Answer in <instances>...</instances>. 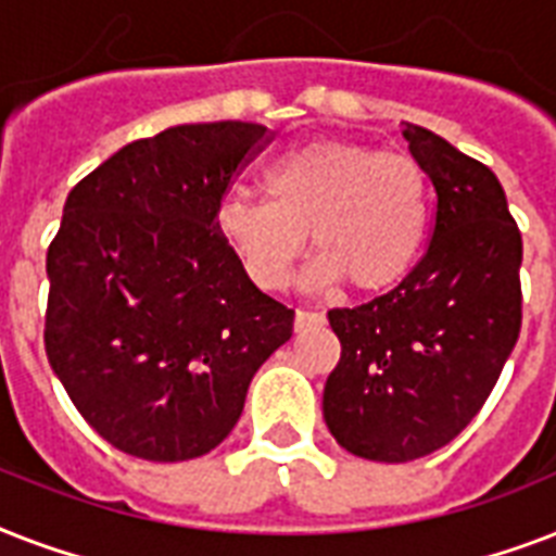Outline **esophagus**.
Masks as SVG:
<instances>
[{
    "instance_id": "1",
    "label": "esophagus",
    "mask_w": 556,
    "mask_h": 556,
    "mask_svg": "<svg viewBox=\"0 0 556 556\" xmlns=\"http://www.w3.org/2000/svg\"><path fill=\"white\" fill-rule=\"evenodd\" d=\"M323 323H326V314L296 308V314H294V329L296 331H308V329H314V326H323Z\"/></svg>"
}]
</instances>
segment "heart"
Returning <instances> with one entry per match:
<instances>
[{"instance_id":"heart-1","label":"heart","mask_w":556,"mask_h":556,"mask_svg":"<svg viewBox=\"0 0 556 556\" xmlns=\"http://www.w3.org/2000/svg\"><path fill=\"white\" fill-rule=\"evenodd\" d=\"M268 201L227 192L216 227L244 274L265 291L288 282L314 253L308 282L383 294L415 268L430 227V178L413 155L357 141H312L279 155L265 176Z\"/></svg>"}]
</instances>
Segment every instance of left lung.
I'll use <instances>...</instances> for the list:
<instances>
[{
	"label": "left lung",
	"instance_id": "8db88e82",
	"mask_svg": "<svg viewBox=\"0 0 556 556\" xmlns=\"http://www.w3.org/2000/svg\"><path fill=\"white\" fill-rule=\"evenodd\" d=\"M404 138L435 190L430 244L392 291L331 308L340 361L323 389L340 447L387 465L430 456L473 421L522 326V233L500 178L424 126Z\"/></svg>",
	"mask_w": 556,
	"mask_h": 556
}]
</instances>
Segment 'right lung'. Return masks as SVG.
I'll return each instance as SVG.
<instances>
[{"mask_svg":"<svg viewBox=\"0 0 556 556\" xmlns=\"http://www.w3.org/2000/svg\"><path fill=\"white\" fill-rule=\"evenodd\" d=\"M274 135L218 121L126 143L68 192L48 248V364L98 435L147 462L218 447L294 308L262 294L216 207Z\"/></svg>","mask_w":556,"mask_h":556,"instance_id":"obj_1","label":"right lung"}]
</instances>
